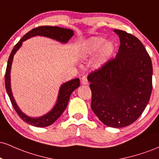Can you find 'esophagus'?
Listing matches in <instances>:
<instances>
[{
  "label": "esophagus",
  "instance_id": "esophagus-1",
  "mask_svg": "<svg viewBox=\"0 0 159 159\" xmlns=\"http://www.w3.org/2000/svg\"><path fill=\"white\" fill-rule=\"evenodd\" d=\"M81 84H88V80L86 76H83L81 78Z\"/></svg>",
  "mask_w": 159,
  "mask_h": 159
}]
</instances>
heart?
Masks as SVG:
<instances>
[{"mask_svg":"<svg viewBox=\"0 0 159 159\" xmlns=\"http://www.w3.org/2000/svg\"><path fill=\"white\" fill-rule=\"evenodd\" d=\"M114 51L115 45L112 41H106L102 36H92L80 45L79 54L86 59L96 55L98 52L96 66L102 67L111 59Z\"/></svg>","mask_w":159,"mask_h":159,"instance_id":"b5f03b06","label":"heart"}]
</instances>
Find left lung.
I'll return each mask as SVG.
<instances>
[{"mask_svg":"<svg viewBox=\"0 0 159 159\" xmlns=\"http://www.w3.org/2000/svg\"><path fill=\"white\" fill-rule=\"evenodd\" d=\"M120 45L116 58L89 75L91 108L107 126L122 128L134 123L145 110L152 93V65L138 38L114 30Z\"/></svg>","mask_w":159,"mask_h":159,"instance_id":"left-lung-1","label":"left lung"}]
</instances>
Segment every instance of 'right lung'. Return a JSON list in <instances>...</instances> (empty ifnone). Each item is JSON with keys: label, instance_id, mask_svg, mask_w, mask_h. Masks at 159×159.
Here are the masks:
<instances>
[{"label": "right lung", "instance_id": "right-lung-1", "mask_svg": "<svg viewBox=\"0 0 159 159\" xmlns=\"http://www.w3.org/2000/svg\"><path fill=\"white\" fill-rule=\"evenodd\" d=\"M73 35L74 32L71 29L52 26L38 27H36V28L32 29L31 30L27 33L19 40V43L15 45V47L12 49L10 57H9L8 63H7L6 74H5V87H6L7 94H8L9 97H10L11 103H12L14 109H15L16 113L19 114L20 117L21 118V120L25 121V123L36 127H46L54 123L61 116L63 111L66 108L71 94L80 86V80L79 78H75V79L63 83L61 86V87H60L57 99L55 105L52 107V110L48 111L47 114L43 115L41 116H39V117H31V116H29L27 114H25L19 108L12 93L10 82V73L14 55L17 52V51L21 48L24 41L30 39L31 37H34V36H44V37L56 40V41L63 43V44H66V43H68L69 40L70 39V38Z\"/></svg>", "mask_w": 159, "mask_h": 159}]
</instances>
